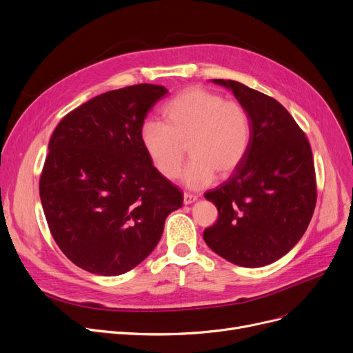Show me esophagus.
Wrapping results in <instances>:
<instances>
[{
  "label": "esophagus",
  "mask_w": 353,
  "mask_h": 353,
  "mask_svg": "<svg viewBox=\"0 0 353 353\" xmlns=\"http://www.w3.org/2000/svg\"><path fill=\"white\" fill-rule=\"evenodd\" d=\"M196 200H197V196L190 194V193H184V196H183L184 205H192V203H194Z\"/></svg>",
  "instance_id": "obj_1"
}]
</instances>
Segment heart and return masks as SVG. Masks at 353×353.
<instances>
[{"mask_svg":"<svg viewBox=\"0 0 353 353\" xmlns=\"http://www.w3.org/2000/svg\"><path fill=\"white\" fill-rule=\"evenodd\" d=\"M164 124L145 121L140 143L154 169L174 180L181 172L186 145L192 160L183 173L190 189H201L226 177L243 161L250 144V119L246 108L217 92L190 87L163 107Z\"/></svg>","mask_w":353,"mask_h":353,"instance_id":"b5f03b06","label":"heart"}]
</instances>
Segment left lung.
Here are the masks:
<instances>
[{
  "label": "left lung",
  "mask_w": 353,
  "mask_h": 353,
  "mask_svg": "<svg viewBox=\"0 0 353 353\" xmlns=\"http://www.w3.org/2000/svg\"><path fill=\"white\" fill-rule=\"evenodd\" d=\"M234 94L250 119L249 150L232 176L205 193L219 212L203 233L226 261L261 268L285 256L306 232L316 205L310 144L274 99L233 80H213Z\"/></svg>",
  "instance_id": "1"
}]
</instances>
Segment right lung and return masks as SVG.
<instances>
[{
    "label": "right lung",
    "mask_w": 353,
    "mask_h": 353,
    "mask_svg": "<svg viewBox=\"0 0 353 353\" xmlns=\"http://www.w3.org/2000/svg\"><path fill=\"white\" fill-rule=\"evenodd\" d=\"M165 94L154 84L107 91L70 111L50 139L40 179L44 214L61 252L90 273L136 268L183 205L140 143L147 113Z\"/></svg>",
    "instance_id": "1"
}]
</instances>
